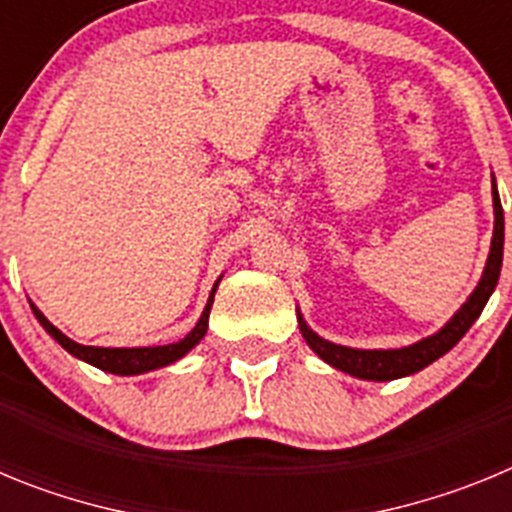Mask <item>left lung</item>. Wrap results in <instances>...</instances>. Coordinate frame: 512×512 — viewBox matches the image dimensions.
<instances>
[{"instance_id":"8db88e82","label":"left lung","mask_w":512,"mask_h":512,"mask_svg":"<svg viewBox=\"0 0 512 512\" xmlns=\"http://www.w3.org/2000/svg\"><path fill=\"white\" fill-rule=\"evenodd\" d=\"M492 207H495V233H492L490 256H487V266L485 271H482V279H479L477 289L469 295V300L456 310L454 318L443 325L438 333L413 343V346L387 348V351H384V348L366 351V348H348L325 341V338H320L318 333H312V330L307 328V323L302 320L300 312H297L302 338L307 341V346H310L325 364L336 366V369H341V372L351 374V377L356 379H372V382H390V379L408 377V374L420 372V369H425V366L433 364L436 359H441L446 351H451V348L464 338V333L472 328L474 320L482 315L487 300H490V295L497 287L500 269H503L505 217L503 205H500V194H497L495 187V176H492Z\"/></svg>"}]
</instances>
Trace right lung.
Here are the masks:
<instances>
[{
    "instance_id": "add662e5",
    "label": "right lung",
    "mask_w": 512,
    "mask_h": 512,
    "mask_svg": "<svg viewBox=\"0 0 512 512\" xmlns=\"http://www.w3.org/2000/svg\"><path fill=\"white\" fill-rule=\"evenodd\" d=\"M217 284H220V279H217L215 287H212L210 300H207L205 312H202V318L197 320V325H194V328L189 330V333L182 338V341L169 343V346H146V348L81 346V343L71 341L69 336H63L61 330H58L56 325L51 323V320L45 318V315L38 310V307H35V305H30V307H33L38 323L43 325V328L48 330V333H51V336L56 338V341L61 343V346L66 348V351H69L71 356H76V359H81V361H87V364L97 366V369H102V372L120 374V377H130V374H146V372H153V369H161V366L174 364V361H179L184 354H189V351H192V348L197 346V343H200L202 338H205L207 320H210V307H212V300H215Z\"/></svg>"
}]
</instances>
